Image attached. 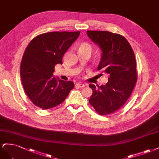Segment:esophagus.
Instances as JSON below:
<instances>
[{
    "label": "esophagus",
    "mask_w": 159,
    "mask_h": 159,
    "mask_svg": "<svg viewBox=\"0 0 159 159\" xmlns=\"http://www.w3.org/2000/svg\"><path fill=\"white\" fill-rule=\"evenodd\" d=\"M85 85L84 84H81V83H77L75 84L76 88H84Z\"/></svg>",
    "instance_id": "1"
}]
</instances>
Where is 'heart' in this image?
Returning a JSON list of instances; mask_svg holds the SVG:
<instances>
[{"mask_svg":"<svg viewBox=\"0 0 159 159\" xmlns=\"http://www.w3.org/2000/svg\"><path fill=\"white\" fill-rule=\"evenodd\" d=\"M86 50H89L91 52V46L90 45V44L87 43H81L79 46V52H83V51H86Z\"/></svg>","mask_w":159,"mask_h":159,"instance_id":"b5f03b06","label":"heart"}]
</instances>
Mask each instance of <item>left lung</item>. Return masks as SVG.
<instances>
[{"instance_id":"8db88e82","label":"left lung","mask_w":159,"mask_h":159,"mask_svg":"<svg viewBox=\"0 0 159 159\" xmlns=\"http://www.w3.org/2000/svg\"><path fill=\"white\" fill-rule=\"evenodd\" d=\"M87 35L102 52L97 69L108 75L105 85L89 84L93 90L89 103L100 115L114 113L129 98L137 82L134 52L127 40L120 34L89 30Z\"/></svg>"}]
</instances>
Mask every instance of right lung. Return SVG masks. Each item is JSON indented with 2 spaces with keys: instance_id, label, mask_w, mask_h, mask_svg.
I'll list each match as a JSON object with an SVG mask.
<instances>
[{
  "instance_id": "right-lung-1",
  "label": "right lung",
  "mask_w": 159,
  "mask_h": 159,
  "mask_svg": "<svg viewBox=\"0 0 159 159\" xmlns=\"http://www.w3.org/2000/svg\"><path fill=\"white\" fill-rule=\"evenodd\" d=\"M80 32H53L34 38L27 46L20 64L22 83L32 103L42 109L59 105L73 89L72 81L54 77L55 66L63 64L64 54Z\"/></svg>"
}]
</instances>
